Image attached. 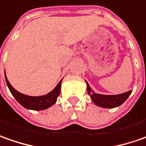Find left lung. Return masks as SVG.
Returning <instances> with one entry per match:
<instances>
[{
	"label": "left lung",
	"mask_w": 146,
	"mask_h": 146,
	"mask_svg": "<svg viewBox=\"0 0 146 146\" xmlns=\"http://www.w3.org/2000/svg\"><path fill=\"white\" fill-rule=\"evenodd\" d=\"M87 84V92L89 95H90L91 99L97 106L102 107L104 108H114L120 106L123 103H124L130 94L132 93V90L127 91L125 93L117 94V95H103L98 94L94 93L90 87L89 84Z\"/></svg>",
	"instance_id": "left-lung-1"
}]
</instances>
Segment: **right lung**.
I'll return each mask as SVG.
<instances>
[{
  "label": "right lung",
  "mask_w": 146,
  "mask_h": 146,
  "mask_svg": "<svg viewBox=\"0 0 146 146\" xmlns=\"http://www.w3.org/2000/svg\"><path fill=\"white\" fill-rule=\"evenodd\" d=\"M5 81L7 83L8 87L9 89L11 94H13V97L22 106L27 109L35 110V111L47 109L56 103L57 97L60 93V85H61L62 80H60V82L58 83V85L55 87V89L48 94L43 95V96H38V97H32V96H28V95L19 93L10 85V83L8 81L7 78L5 76Z\"/></svg>",
  "instance_id": "add662e5"
}]
</instances>
